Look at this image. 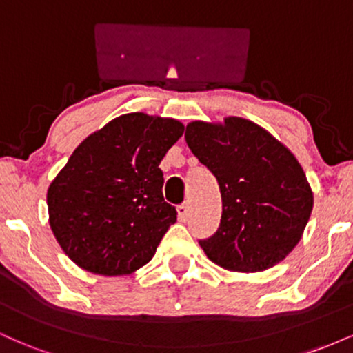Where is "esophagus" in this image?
<instances>
[{
    "mask_svg": "<svg viewBox=\"0 0 353 353\" xmlns=\"http://www.w3.org/2000/svg\"><path fill=\"white\" fill-rule=\"evenodd\" d=\"M189 214H190V210H189V205L188 204H181L179 208H177V216H179V221L181 222L188 221Z\"/></svg>",
    "mask_w": 353,
    "mask_h": 353,
    "instance_id": "esophagus-1",
    "label": "esophagus"
}]
</instances>
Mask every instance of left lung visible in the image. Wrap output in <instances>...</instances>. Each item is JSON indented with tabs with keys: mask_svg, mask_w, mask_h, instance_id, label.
Here are the masks:
<instances>
[{
	"mask_svg": "<svg viewBox=\"0 0 353 353\" xmlns=\"http://www.w3.org/2000/svg\"><path fill=\"white\" fill-rule=\"evenodd\" d=\"M185 143L221 189V224L199 241L205 255L234 272H262L283 261L301 241L314 205L294 154L242 117L224 124L194 121Z\"/></svg>",
	"mask_w": 353,
	"mask_h": 353,
	"instance_id": "obj_1",
	"label": "left lung"
}]
</instances>
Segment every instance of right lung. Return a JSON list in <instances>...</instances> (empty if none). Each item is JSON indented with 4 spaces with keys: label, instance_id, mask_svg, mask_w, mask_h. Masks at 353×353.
<instances>
[{
    "label": "right lung",
    "instance_id": "1",
    "mask_svg": "<svg viewBox=\"0 0 353 353\" xmlns=\"http://www.w3.org/2000/svg\"><path fill=\"white\" fill-rule=\"evenodd\" d=\"M184 125L131 112L81 143L48 189L50 225L88 272L128 275L148 264L176 222L164 201L161 161Z\"/></svg>",
    "mask_w": 353,
    "mask_h": 353
}]
</instances>
